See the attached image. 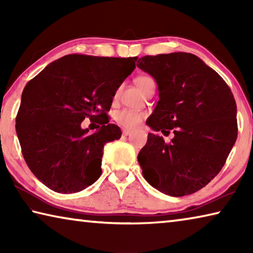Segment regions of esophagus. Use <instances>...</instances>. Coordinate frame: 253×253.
<instances>
[{"label":"esophagus","mask_w":253,"mask_h":253,"mask_svg":"<svg viewBox=\"0 0 253 253\" xmlns=\"http://www.w3.org/2000/svg\"><path fill=\"white\" fill-rule=\"evenodd\" d=\"M130 134H131V130L126 129V128H124V129H123V135H124V136H128V135H130Z\"/></svg>","instance_id":"34e87169"}]
</instances>
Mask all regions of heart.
<instances>
[{"label":"heart","mask_w":253,"mask_h":253,"mask_svg":"<svg viewBox=\"0 0 253 253\" xmlns=\"http://www.w3.org/2000/svg\"><path fill=\"white\" fill-rule=\"evenodd\" d=\"M135 84L143 92L146 90L149 85L155 84H154V80L146 76H140L138 78H136ZM143 117L144 116L142 113H137V111L134 110L123 109L115 115V121H116L119 125L125 128H134L138 125Z\"/></svg>","instance_id":"heart-1"}]
</instances>
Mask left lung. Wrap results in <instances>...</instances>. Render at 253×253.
Returning <instances> with one entry per match:
<instances>
[{
  "mask_svg": "<svg viewBox=\"0 0 253 253\" xmlns=\"http://www.w3.org/2000/svg\"><path fill=\"white\" fill-rule=\"evenodd\" d=\"M158 85L146 125L174 137L148 134L138 163L144 178L162 193L184 196L219 174L238 136L237 104L222 77L186 52L145 55L137 62Z\"/></svg>",
  "mask_w": 253,
  "mask_h": 253,
  "instance_id": "1",
  "label": "left lung"
}]
</instances>
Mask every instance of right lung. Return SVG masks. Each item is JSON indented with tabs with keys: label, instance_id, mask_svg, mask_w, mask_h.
<instances>
[{
	"label": "right lung",
	"instance_id": "1",
	"mask_svg": "<svg viewBox=\"0 0 253 253\" xmlns=\"http://www.w3.org/2000/svg\"><path fill=\"white\" fill-rule=\"evenodd\" d=\"M136 60L68 54L25 85L16 134L29 169L50 190L76 193L100 177L105 144L122 136L106 111ZM85 117L102 125L96 133L81 128Z\"/></svg>",
	"mask_w": 253,
	"mask_h": 253
}]
</instances>
